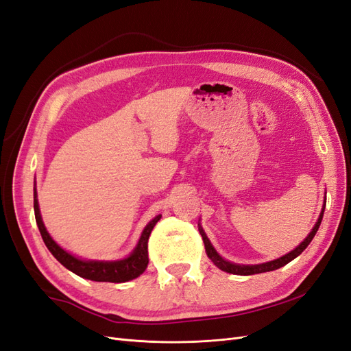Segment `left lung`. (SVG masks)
Listing matches in <instances>:
<instances>
[{"mask_svg": "<svg viewBox=\"0 0 351 351\" xmlns=\"http://www.w3.org/2000/svg\"><path fill=\"white\" fill-rule=\"evenodd\" d=\"M325 204H326V196H325V199H324V206H322V210H321V214H319V218H317L316 224L313 226L312 231L309 232V234H307V237L299 244V246H297L294 250H291V252H289L287 254H284V256L278 258V259H274V261H269V262H263V263H256V265H243V263L240 265V263H234V262H230V261L224 259V258H222L221 254L215 250V247L212 246V243H210V240L208 239V236H206V232L204 231V228H202L200 222L197 224V227H199V232H200V236H202V240H204L205 250H206L208 258H209L212 262H214L215 267L219 268L221 271L228 272V274H234V275H253V274L269 272V271L278 269V268L284 267V265L291 262L293 259H295L297 256H299V254H300L307 246H309V243L313 240V237H315V234H316V231H317V228H319L321 222H322L324 210H325Z\"/></svg>", "mask_w": 351, "mask_h": 351, "instance_id": "1", "label": "left lung"}]
</instances>
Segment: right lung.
Wrapping results in <instances>:
<instances>
[{
  "instance_id": "right-lung-1",
  "label": "right lung",
  "mask_w": 351,
  "mask_h": 351,
  "mask_svg": "<svg viewBox=\"0 0 351 351\" xmlns=\"http://www.w3.org/2000/svg\"><path fill=\"white\" fill-rule=\"evenodd\" d=\"M34 209L42 240H44L45 246L52 253V256H54L62 267H66L69 271L79 275V277L99 282H125L137 278L145 272L147 263H149V258H147V240H149L155 224L161 219V215H156L154 219L147 222V226L142 231L139 241H137L136 247L129 256L119 261H93L74 256V254H71L66 249H62L60 244L49 236V232L47 231L44 221H42L40 217L36 186L34 189Z\"/></svg>"
}]
</instances>
